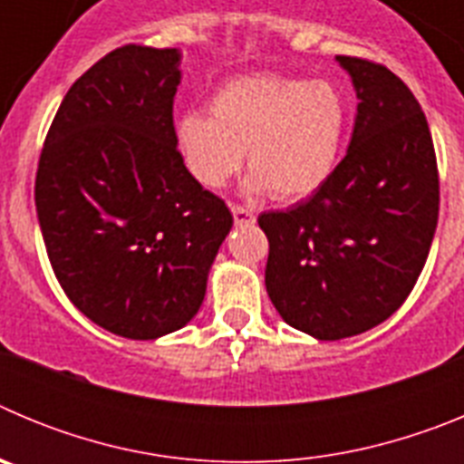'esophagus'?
Segmentation results:
<instances>
[{
	"label": "esophagus",
	"instance_id": "obj_1",
	"mask_svg": "<svg viewBox=\"0 0 464 464\" xmlns=\"http://www.w3.org/2000/svg\"><path fill=\"white\" fill-rule=\"evenodd\" d=\"M232 216H235V223L237 225H251L256 223V213H253V208H246V207H232Z\"/></svg>",
	"mask_w": 464,
	"mask_h": 464
}]
</instances>
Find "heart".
<instances>
[{
	"mask_svg": "<svg viewBox=\"0 0 464 464\" xmlns=\"http://www.w3.org/2000/svg\"><path fill=\"white\" fill-rule=\"evenodd\" d=\"M346 127V100L330 81L256 73L225 83L213 94L211 113H181L176 146L204 188L225 186L246 153L248 188L295 202L330 179Z\"/></svg>",
	"mask_w": 464,
	"mask_h": 464,
	"instance_id": "b5f03b06",
	"label": "heart"
}]
</instances>
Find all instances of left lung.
Returning a JSON list of instances; mask_svg holds the SVG:
<instances>
[{
    "instance_id": "obj_1",
    "label": "left lung",
    "mask_w": 464,
    "mask_h": 464,
    "mask_svg": "<svg viewBox=\"0 0 464 464\" xmlns=\"http://www.w3.org/2000/svg\"><path fill=\"white\" fill-rule=\"evenodd\" d=\"M337 63L360 100L346 155L309 199L257 218L272 304L321 342L372 330L404 304L440 218L432 134L413 92L383 64Z\"/></svg>"
}]
</instances>
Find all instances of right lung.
Here are the masks:
<instances>
[{"label": "right lung", "instance_id": "add662e5", "mask_svg": "<svg viewBox=\"0 0 464 464\" xmlns=\"http://www.w3.org/2000/svg\"><path fill=\"white\" fill-rule=\"evenodd\" d=\"M176 48L122 46L64 94L36 169L48 260L72 304L127 339L195 318L232 213L176 149Z\"/></svg>", "mask_w": 464, "mask_h": 464}]
</instances>
